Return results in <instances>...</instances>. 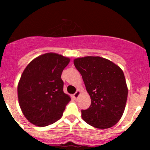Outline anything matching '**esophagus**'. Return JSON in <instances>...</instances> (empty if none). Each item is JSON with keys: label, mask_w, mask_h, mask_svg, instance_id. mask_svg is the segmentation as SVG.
<instances>
[{"label": "esophagus", "mask_w": 150, "mask_h": 150, "mask_svg": "<svg viewBox=\"0 0 150 150\" xmlns=\"http://www.w3.org/2000/svg\"><path fill=\"white\" fill-rule=\"evenodd\" d=\"M80 94H81L80 91V90H77V92H75V94H73V97H74V98H75V99H77V98H78V97H79V96H80Z\"/></svg>", "instance_id": "esophagus-1"}]
</instances>
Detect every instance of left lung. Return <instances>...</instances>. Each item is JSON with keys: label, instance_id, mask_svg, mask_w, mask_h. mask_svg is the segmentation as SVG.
<instances>
[{"label": "left lung", "instance_id": "left-lung-1", "mask_svg": "<svg viewBox=\"0 0 150 150\" xmlns=\"http://www.w3.org/2000/svg\"><path fill=\"white\" fill-rule=\"evenodd\" d=\"M91 98V105L82 110V118L96 128L113 127L123 116L128 89L123 70L118 65L99 56L74 59Z\"/></svg>", "mask_w": 150, "mask_h": 150}]
</instances>
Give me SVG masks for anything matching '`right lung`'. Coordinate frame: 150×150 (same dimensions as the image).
<instances>
[{
  "instance_id": "1",
  "label": "right lung",
  "mask_w": 150,
  "mask_h": 150,
  "mask_svg": "<svg viewBox=\"0 0 150 150\" xmlns=\"http://www.w3.org/2000/svg\"><path fill=\"white\" fill-rule=\"evenodd\" d=\"M70 59L46 53L32 60L18 85L19 104L25 117L39 127L49 125L63 116L70 97L63 92L62 72Z\"/></svg>"
}]
</instances>
